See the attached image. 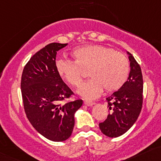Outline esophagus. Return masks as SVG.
Returning a JSON list of instances; mask_svg holds the SVG:
<instances>
[{
  "label": "esophagus",
  "instance_id": "obj_1",
  "mask_svg": "<svg viewBox=\"0 0 161 161\" xmlns=\"http://www.w3.org/2000/svg\"><path fill=\"white\" fill-rule=\"evenodd\" d=\"M84 104L86 105V106H92V105H94V102H91V101H84Z\"/></svg>",
  "mask_w": 161,
  "mask_h": 161
}]
</instances>
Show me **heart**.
<instances>
[{"label": "heart", "mask_w": 161, "mask_h": 161, "mask_svg": "<svg viewBox=\"0 0 161 161\" xmlns=\"http://www.w3.org/2000/svg\"><path fill=\"white\" fill-rule=\"evenodd\" d=\"M73 61L59 59L56 70L65 82L73 87L81 86L85 73L89 70L90 79L79 89V95L95 98L105 90L112 92L121 89L129 74V63L121 53L103 45L90 44L74 49Z\"/></svg>", "instance_id": "b5f03b06"}]
</instances>
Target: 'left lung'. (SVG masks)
<instances>
[{"label":"left lung","mask_w":161,"mask_h":161,"mask_svg":"<svg viewBox=\"0 0 161 161\" xmlns=\"http://www.w3.org/2000/svg\"><path fill=\"white\" fill-rule=\"evenodd\" d=\"M130 71L128 80L117 92L106 98L109 114L99 123L101 131L109 137L122 135L131 128L143 104V76L140 65L129 53Z\"/></svg>","instance_id":"8db88e82"}]
</instances>
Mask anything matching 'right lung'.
Segmentation results:
<instances>
[{
    "label": "right lung",
    "mask_w": 161,
    "mask_h": 161,
    "mask_svg": "<svg viewBox=\"0 0 161 161\" xmlns=\"http://www.w3.org/2000/svg\"><path fill=\"white\" fill-rule=\"evenodd\" d=\"M67 43H52L39 50L24 66L21 93L26 115L33 128L46 138L63 141L72 135L74 114L82 100L63 101L74 95L56 70L57 51Z\"/></svg>",
    "instance_id": "1"
}]
</instances>
